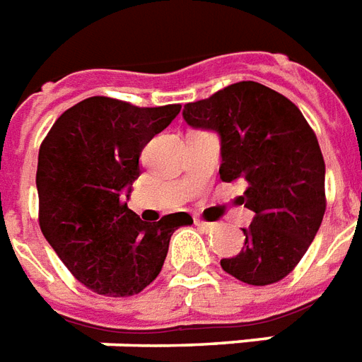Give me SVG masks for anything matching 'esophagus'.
I'll return each instance as SVG.
<instances>
[{"instance_id":"esophagus-1","label":"esophagus","mask_w":362,"mask_h":362,"mask_svg":"<svg viewBox=\"0 0 362 362\" xmlns=\"http://www.w3.org/2000/svg\"><path fill=\"white\" fill-rule=\"evenodd\" d=\"M195 226H197V228L202 230V232H211V230H215V222H205V221H202V218H195Z\"/></svg>"}]
</instances>
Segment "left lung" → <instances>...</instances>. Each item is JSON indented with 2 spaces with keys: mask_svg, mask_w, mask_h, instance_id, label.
I'll list each match as a JSON object with an SVG mask.
<instances>
[{
  "mask_svg": "<svg viewBox=\"0 0 362 362\" xmlns=\"http://www.w3.org/2000/svg\"><path fill=\"white\" fill-rule=\"evenodd\" d=\"M182 115L189 127L221 136V178L242 180L240 202L255 213L242 251L221 267L251 286L286 278L326 211L322 151L309 122L290 99L251 80L188 103Z\"/></svg>",
  "mask_w": 362,
  "mask_h": 362,
  "instance_id": "8db88e82",
  "label": "left lung"
}]
</instances>
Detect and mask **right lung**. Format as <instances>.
<instances>
[{
    "label": "right lung",
    "instance_id": "obj_1",
    "mask_svg": "<svg viewBox=\"0 0 362 362\" xmlns=\"http://www.w3.org/2000/svg\"><path fill=\"white\" fill-rule=\"evenodd\" d=\"M180 105L136 107L93 95L61 115L40 146V228L72 276L109 297L140 293L159 276L188 213L141 221L122 192L140 176L141 149Z\"/></svg>",
    "mask_w": 362,
    "mask_h": 362
}]
</instances>
